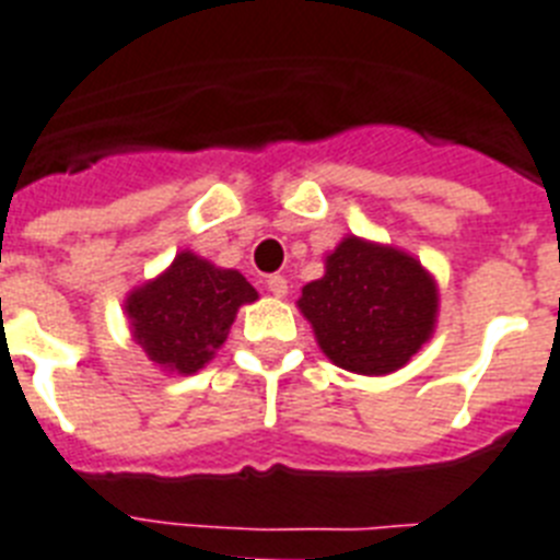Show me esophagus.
I'll return each instance as SVG.
<instances>
[{
	"label": "esophagus",
	"instance_id": "34e87169",
	"mask_svg": "<svg viewBox=\"0 0 560 560\" xmlns=\"http://www.w3.org/2000/svg\"><path fill=\"white\" fill-rule=\"evenodd\" d=\"M266 289H269L275 298H285V294H289V283H285L283 275H271L269 280H266Z\"/></svg>",
	"mask_w": 560,
	"mask_h": 560
}]
</instances>
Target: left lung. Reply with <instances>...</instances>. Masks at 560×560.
<instances>
[{"label": "left lung", "instance_id": "1", "mask_svg": "<svg viewBox=\"0 0 560 560\" xmlns=\"http://www.w3.org/2000/svg\"><path fill=\"white\" fill-rule=\"evenodd\" d=\"M298 308L335 366L383 377L429 343L438 323V283L404 248L346 234L326 254L320 280L303 285Z\"/></svg>", "mask_w": 560, "mask_h": 560}]
</instances>
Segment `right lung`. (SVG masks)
Listing matches in <instances>:
<instances>
[{
  "instance_id": "add662e5",
  "label": "right lung",
  "mask_w": 560,
  "mask_h": 560,
  "mask_svg": "<svg viewBox=\"0 0 560 560\" xmlns=\"http://www.w3.org/2000/svg\"><path fill=\"white\" fill-rule=\"evenodd\" d=\"M257 289L237 269H220L194 252H179L163 275L128 291L125 317L133 343L168 374H194L225 343L240 306Z\"/></svg>"
}]
</instances>
